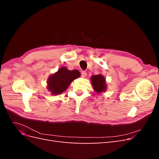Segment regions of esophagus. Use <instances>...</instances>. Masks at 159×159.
<instances>
[{
  "label": "esophagus",
  "instance_id": "obj_1",
  "mask_svg": "<svg viewBox=\"0 0 159 159\" xmlns=\"http://www.w3.org/2000/svg\"><path fill=\"white\" fill-rule=\"evenodd\" d=\"M81 77H82V78H85V77L86 76V75H87V72L85 71H83L81 73Z\"/></svg>",
  "mask_w": 159,
  "mask_h": 159
}]
</instances>
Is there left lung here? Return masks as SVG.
I'll use <instances>...</instances> for the list:
<instances>
[{
  "label": "left lung",
  "instance_id": "obj_1",
  "mask_svg": "<svg viewBox=\"0 0 159 159\" xmlns=\"http://www.w3.org/2000/svg\"><path fill=\"white\" fill-rule=\"evenodd\" d=\"M91 84L93 85V88L95 92L101 93L107 89L106 81L105 79L102 74L94 75L91 77Z\"/></svg>",
  "mask_w": 159,
  "mask_h": 159
}]
</instances>
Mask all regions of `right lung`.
<instances>
[{
    "label": "right lung",
    "instance_id": "add662e5",
    "mask_svg": "<svg viewBox=\"0 0 159 159\" xmlns=\"http://www.w3.org/2000/svg\"><path fill=\"white\" fill-rule=\"evenodd\" d=\"M80 75L78 70H69L66 67H61L48 79L47 88L52 95L61 94L68 89L72 81Z\"/></svg>",
    "mask_w": 159,
    "mask_h": 159
}]
</instances>
